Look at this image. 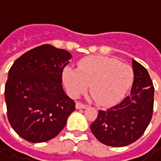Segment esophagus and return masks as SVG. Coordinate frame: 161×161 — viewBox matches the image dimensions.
<instances>
[{
  "instance_id": "1",
  "label": "esophagus",
  "mask_w": 161,
  "mask_h": 161,
  "mask_svg": "<svg viewBox=\"0 0 161 161\" xmlns=\"http://www.w3.org/2000/svg\"><path fill=\"white\" fill-rule=\"evenodd\" d=\"M86 108V105L83 104V103H81L79 102H77L76 103V108L77 109H80V108Z\"/></svg>"
}]
</instances>
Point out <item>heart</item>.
Returning a JSON list of instances; mask_svg holds the SVG:
<instances>
[{"instance_id":"obj_1","label":"heart","mask_w":161,"mask_h":161,"mask_svg":"<svg viewBox=\"0 0 161 161\" xmlns=\"http://www.w3.org/2000/svg\"><path fill=\"white\" fill-rule=\"evenodd\" d=\"M134 71L130 65L108 57L94 55L83 58L77 70L66 67L63 81L70 97H77L87 90L96 102L111 105L121 99L131 85Z\"/></svg>"}]
</instances>
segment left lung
Returning <instances> with one entry per match:
<instances>
[{"label": "left lung", "mask_w": 161, "mask_h": 161, "mask_svg": "<svg viewBox=\"0 0 161 161\" xmlns=\"http://www.w3.org/2000/svg\"><path fill=\"white\" fill-rule=\"evenodd\" d=\"M134 82L128 97L107 110H99L91 130L98 141L110 147H124L136 142L152 119L154 88L147 70L132 61Z\"/></svg>", "instance_id": "obj_1"}]
</instances>
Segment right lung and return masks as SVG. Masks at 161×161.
Listing matches in <instances>:
<instances>
[{"mask_svg":"<svg viewBox=\"0 0 161 161\" xmlns=\"http://www.w3.org/2000/svg\"><path fill=\"white\" fill-rule=\"evenodd\" d=\"M71 57L66 50L46 44L24 53L10 68L4 93L8 119L27 142L54 138L75 110V102L61 84Z\"/></svg>","mask_w":161,"mask_h":161,"instance_id":"right-lung-1","label":"right lung"}]
</instances>
